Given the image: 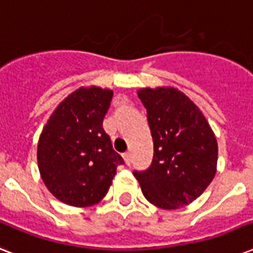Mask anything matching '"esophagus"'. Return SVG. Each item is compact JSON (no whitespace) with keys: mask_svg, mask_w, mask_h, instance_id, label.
I'll return each mask as SVG.
<instances>
[{"mask_svg":"<svg viewBox=\"0 0 253 253\" xmlns=\"http://www.w3.org/2000/svg\"><path fill=\"white\" fill-rule=\"evenodd\" d=\"M123 159H125V163H126L127 166H130V164H131V154H130V152H126V154L123 155Z\"/></svg>","mask_w":253,"mask_h":253,"instance_id":"obj_1","label":"esophagus"}]
</instances>
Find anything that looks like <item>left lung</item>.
<instances>
[{
	"label": "left lung",
	"instance_id": "left-lung-1",
	"mask_svg": "<svg viewBox=\"0 0 253 253\" xmlns=\"http://www.w3.org/2000/svg\"><path fill=\"white\" fill-rule=\"evenodd\" d=\"M154 140L150 168L135 170L147 201L166 210L184 208L205 192L216 172L218 144L202 111L176 87H143Z\"/></svg>",
	"mask_w": 253,
	"mask_h": 253
}]
</instances>
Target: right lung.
<instances>
[{
  "mask_svg": "<svg viewBox=\"0 0 253 253\" xmlns=\"http://www.w3.org/2000/svg\"><path fill=\"white\" fill-rule=\"evenodd\" d=\"M113 90L79 87L59 103L38 143L42 180L57 200L76 208L106 196L123 159L102 128Z\"/></svg>",
  "mask_w": 253,
  "mask_h": 253,
  "instance_id": "right-lung-1",
  "label": "right lung"
}]
</instances>
